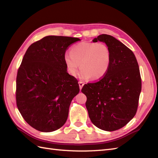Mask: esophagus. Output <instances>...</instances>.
Wrapping results in <instances>:
<instances>
[{
	"mask_svg": "<svg viewBox=\"0 0 158 158\" xmlns=\"http://www.w3.org/2000/svg\"><path fill=\"white\" fill-rule=\"evenodd\" d=\"M78 84H79V86H80V89H81L82 88V87H83V85H84V82H81V81H80V82H78Z\"/></svg>",
	"mask_w": 158,
	"mask_h": 158,
	"instance_id": "34e87169",
	"label": "esophagus"
}]
</instances>
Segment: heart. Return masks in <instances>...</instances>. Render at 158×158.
Masks as SVG:
<instances>
[{
    "mask_svg": "<svg viewBox=\"0 0 158 158\" xmlns=\"http://www.w3.org/2000/svg\"><path fill=\"white\" fill-rule=\"evenodd\" d=\"M64 60L69 73L75 76L80 65V78L99 80L103 78L111 65V51L104 44L82 42L70 49Z\"/></svg>",
    "mask_w": 158,
    "mask_h": 158,
    "instance_id": "1",
    "label": "heart"
}]
</instances>
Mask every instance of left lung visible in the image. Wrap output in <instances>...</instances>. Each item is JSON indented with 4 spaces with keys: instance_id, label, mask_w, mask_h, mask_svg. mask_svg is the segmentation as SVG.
<instances>
[{
    "instance_id": "left-lung-1",
    "label": "left lung",
    "mask_w": 158,
    "mask_h": 158,
    "mask_svg": "<svg viewBox=\"0 0 158 158\" xmlns=\"http://www.w3.org/2000/svg\"><path fill=\"white\" fill-rule=\"evenodd\" d=\"M103 42L111 51V65L103 78L85 84V107L95 126L106 131L120 129L136 114L142 82L133 52L114 37L102 34L93 42Z\"/></svg>"
}]
</instances>
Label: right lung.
Returning <instances> with one entry per match:
<instances>
[{
    "label": "right lung",
    "instance_id": "obj_1",
    "mask_svg": "<svg viewBox=\"0 0 158 158\" xmlns=\"http://www.w3.org/2000/svg\"><path fill=\"white\" fill-rule=\"evenodd\" d=\"M78 41L46 36L31 44L23 56L16 77V104L24 120L37 131H55L67 120L80 88L67 73L64 56L68 47Z\"/></svg>",
    "mask_w": 158,
    "mask_h": 158
}]
</instances>
